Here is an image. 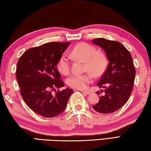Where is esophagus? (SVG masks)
Returning a JSON list of instances; mask_svg holds the SVG:
<instances>
[{
  "label": "esophagus",
  "mask_w": 151,
  "mask_h": 151,
  "mask_svg": "<svg viewBox=\"0 0 151 151\" xmlns=\"http://www.w3.org/2000/svg\"><path fill=\"white\" fill-rule=\"evenodd\" d=\"M82 93H84L85 94H87V95H88V94H91V93L90 91H81Z\"/></svg>",
  "instance_id": "1"
}]
</instances>
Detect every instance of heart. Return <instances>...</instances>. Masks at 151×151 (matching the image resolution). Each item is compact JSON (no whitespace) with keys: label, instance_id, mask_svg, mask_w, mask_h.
I'll list each match as a JSON object with an SVG mask.
<instances>
[{"label":"heart","instance_id":"b5f03b06","mask_svg":"<svg viewBox=\"0 0 151 151\" xmlns=\"http://www.w3.org/2000/svg\"><path fill=\"white\" fill-rule=\"evenodd\" d=\"M70 56L72 58L85 63V69L96 76L103 73L107 63L105 55L97 52L96 48L86 43H80L76 45L70 52ZM57 68L58 72L63 75L68 74L70 70V58L63 55L58 60ZM93 79V76L91 73L73 75L68 79L67 83L73 88L83 89L87 87Z\"/></svg>","mask_w":151,"mask_h":151}]
</instances>
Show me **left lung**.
Here are the masks:
<instances>
[{"label": "left lung", "instance_id": "obj_1", "mask_svg": "<svg viewBox=\"0 0 151 151\" xmlns=\"http://www.w3.org/2000/svg\"><path fill=\"white\" fill-rule=\"evenodd\" d=\"M106 53L109 64L97 85L105 88L104 94L97 92L100 100L93 109L104 114L115 112L127 103L132 92L136 69L130 53L124 45L104 38L92 40Z\"/></svg>", "mask_w": 151, "mask_h": 151}]
</instances>
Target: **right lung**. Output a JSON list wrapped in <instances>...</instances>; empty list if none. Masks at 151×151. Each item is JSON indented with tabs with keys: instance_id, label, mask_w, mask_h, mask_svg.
<instances>
[{
	"instance_id": "right-lung-1",
	"label": "right lung",
	"mask_w": 151,
	"mask_h": 151,
	"mask_svg": "<svg viewBox=\"0 0 151 151\" xmlns=\"http://www.w3.org/2000/svg\"><path fill=\"white\" fill-rule=\"evenodd\" d=\"M70 42H50L29 49L17 63L16 78L24 102L34 112L44 117L63 113L73 91L69 88L51 94L64 86L56 68Z\"/></svg>"
}]
</instances>
